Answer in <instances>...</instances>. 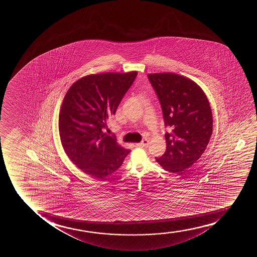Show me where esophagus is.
Returning <instances> with one entry per match:
<instances>
[{
	"instance_id": "obj_1",
	"label": "esophagus",
	"mask_w": 257,
	"mask_h": 257,
	"mask_svg": "<svg viewBox=\"0 0 257 257\" xmlns=\"http://www.w3.org/2000/svg\"><path fill=\"white\" fill-rule=\"evenodd\" d=\"M137 147H140V148H147L148 146V141L147 139H145L143 141H141V143H138L136 144Z\"/></svg>"
}]
</instances>
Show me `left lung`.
<instances>
[{"label":"left lung","mask_w":257,"mask_h":257,"mask_svg":"<svg viewBox=\"0 0 257 257\" xmlns=\"http://www.w3.org/2000/svg\"><path fill=\"white\" fill-rule=\"evenodd\" d=\"M162 106L167 149L156 159L163 169L181 175L204 154L212 134V113L207 97L189 78L173 73L148 75Z\"/></svg>","instance_id":"obj_1"}]
</instances>
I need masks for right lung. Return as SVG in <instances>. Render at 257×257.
Instances as JSON below:
<instances>
[{"label": "right lung", "instance_id": "obj_1", "mask_svg": "<svg viewBox=\"0 0 257 257\" xmlns=\"http://www.w3.org/2000/svg\"><path fill=\"white\" fill-rule=\"evenodd\" d=\"M137 74L136 71L89 74L75 81L64 97L59 115L61 144L74 165L94 178L105 179L131 152L102 129Z\"/></svg>", "mask_w": 257, "mask_h": 257}]
</instances>
